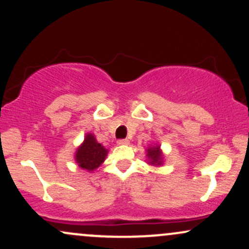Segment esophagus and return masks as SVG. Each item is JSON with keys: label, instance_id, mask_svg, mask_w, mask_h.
<instances>
[{"label": "esophagus", "instance_id": "obj_1", "mask_svg": "<svg viewBox=\"0 0 249 249\" xmlns=\"http://www.w3.org/2000/svg\"><path fill=\"white\" fill-rule=\"evenodd\" d=\"M117 144H118V145H125V144H127V139H119V141L117 142Z\"/></svg>", "mask_w": 249, "mask_h": 249}]
</instances>
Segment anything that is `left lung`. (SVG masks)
Here are the masks:
<instances>
[{"label":"left lung","mask_w":249,"mask_h":249,"mask_svg":"<svg viewBox=\"0 0 249 249\" xmlns=\"http://www.w3.org/2000/svg\"><path fill=\"white\" fill-rule=\"evenodd\" d=\"M147 156L151 159V164H161V153L159 151V146L148 148Z\"/></svg>","instance_id":"left-lung-1"}]
</instances>
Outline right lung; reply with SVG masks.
Listing matches in <instances>:
<instances>
[{"mask_svg":"<svg viewBox=\"0 0 249 249\" xmlns=\"http://www.w3.org/2000/svg\"><path fill=\"white\" fill-rule=\"evenodd\" d=\"M107 154V148L97 142L92 134H88L82 146L77 150L76 161L84 170L93 171L105 160Z\"/></svg>","mask_w":249,"mask_h":249,"instance_id":"1","label":"right lung"}]
</instances>
